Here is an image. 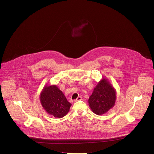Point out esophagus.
I'll return each instance as SVG.
<instances>
[{
    "mask_svg": "<svg viewBox=\"0 0 154 154\" xmlns=\"http://www.w3.org/2000/svg\"><path fill=\"white\" fill-rule=\"evenodd\" d=\"M82 100V97H81V96H79L76 99H75L74 100V102H77V101H80V100Z\"/></svg>",
    "mask_w": 154,
    "mask_h": 154,
    "instance_id": "34e87169",
    "label": "esophagus"
}]
</instances>
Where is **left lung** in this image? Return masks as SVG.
<instances>
[{
  "label": "left lung",
  "instance_id": "left-lung-1",
  "mask_svg": "<svg viewBox=\"0 0 154 154\" xmlns=\"http://www.w3.org/2000/svg\"><path fill=\"white\" fill-rule=\"evenodd\" d=\"M114 88L106 79L101 80L88 100L89 106L96 115H103L113 106L116 100Z\"/></svg>",
  "mask_w": 154,
  "mask_h": 154
}]
</instances>
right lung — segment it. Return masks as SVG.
<instances>
[{
	"mask_svg": "<svg viewBox=\"0 0 154 154\" xmlns=\"http://www.w3.org/2000/svg\"><path fill=\"white\" fill-rule=\"evenodd\" d=\"M40 99L45 111L58 118L65 116L72 105L56 85L46 86L41 93Z\"/></svg>",
	"mask_w": 154,
	"mask_h": 154,
	"instance_id": "1",
	"label": "right lung"
}]
</instances>
